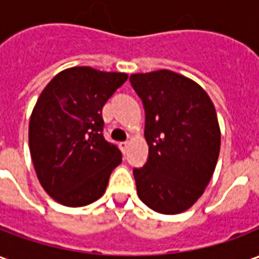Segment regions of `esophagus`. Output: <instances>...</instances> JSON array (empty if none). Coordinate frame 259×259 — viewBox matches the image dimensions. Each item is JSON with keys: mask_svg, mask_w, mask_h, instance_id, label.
<instances>
[{"mask_svg": "<svg viewBox=\"0 0 259 259\" xmlns=\"http://www.w3.org/2000/svg\"><path fill=\"white\" fill-rule=\"evenodd\" d=\"M119 148L122 150L123 154H126V152H127V148H129V143H127V141H122V143H119Z\"/></svg>", "mask_w": 259, "mask_h": 259, "instance_id": "esophagus-1", "label": "esophagus"}]
</instances>
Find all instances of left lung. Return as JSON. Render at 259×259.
Returning <instances> with one entry per match:
<instances>
[{"label": "left lung", "mask_w": 259, "mask_h": 259, "mask_svg": "<svg viewBox=\"0 0 259 259\" xmlns=\"http://www.w3.org/2000/svg\"><path fill=\"white\" fill-rule=\"evenodd\" d=\"M146 111L148 159L133 169L137 194L154 211L189 209L211 180L221 148L217 111L204 89L172 70L130 76Z\"/></svg>", "instance_id": "8db88e82"}]
</instances>
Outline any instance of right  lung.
Returning <instances> with one entry per match:
<instances>
[{
	"label": "right lung",
	"instance_id": "add662e5",
	"mask_svg": "<svg viewBox=\"0 0 259 259\" xmlns=\"http://www.w3.org/2000/svg\"><path fill=\"white\" fill-rule=\"evenodd\" d=\"M126 80V73L76 66L59 72L38 97L29 123L31 161L59 204L98 200L122 162V152L102 135V107Z\"/></svg>",
	"mask_w": 259,
	"mask_h": 259
}]
</instances>
